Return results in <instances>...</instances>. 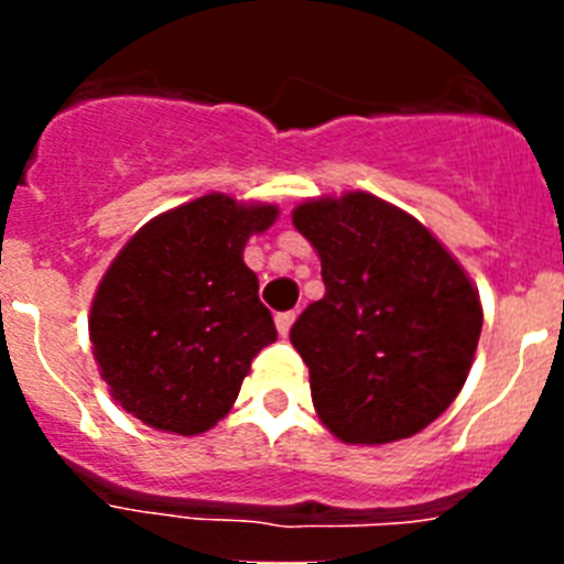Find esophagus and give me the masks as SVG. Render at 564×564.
Instances as JSON below:
<instances>
[{"instance_id":"esophagus-1","label":"esophagus","mask_w":564,"mask_h":564,"mask_svg":"<svg viewBox=\"0 0 564 564\" xmlns=\"http://www.w3.org/2000/svg\"><path fill=\"white\" fill-rule=\"evenodd\" d=\"M293 318H296V313H293V311L276 313V330H279V336H288V333H291Z\"/></svg>"}]
</instances>
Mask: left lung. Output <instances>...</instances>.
Returning <instances> with one entry per match:
<instances>
[{"mask_svg": "<svg viewBox=\"0 0 564 564\" xmlns=\"http://www.w3.org/2000/svg\"><path fill=\"white\" fill-rule=\"evenodd\" d=\"M325 296L291 327L318 417L344 443L412 437L466 383L482 307L457 259L415 217L350 192L293 212Z\"/></svg>", "mask_w": 564, "mask_h": 564, "instance_id": "left-lung-1", "label": "left lung"}]
</instances>
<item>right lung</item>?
<instances>
[{
  "mask_svg": "<svg viewBox=\"0 0 564 564\" xmlns=\"http://www.w3.org/2000/svg\"><path fill=\"white\" fill-rule=\"evenodd\" d=\"M276 206L206 194L154 217L129 239L98 285L89 341L123 410L152 430L200 435L228 415L262 347L276 341L242 262Z\"/></svg>",
  "mask_w": 564,
  "mask_h": 564,
  "instance_id": "1",
  "label": "right lung"
}]
</instances>
